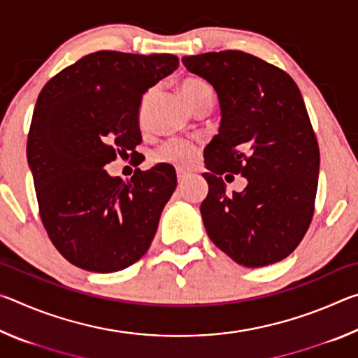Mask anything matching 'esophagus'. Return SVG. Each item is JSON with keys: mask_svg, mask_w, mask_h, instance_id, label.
Masks as SVG:
<instances>
[{"mask_svg": "<svg viewBox=\"0 0 358 358\" xmlns=\"http://www.w3.org/2000/svg\"><path fill=\"white\" fill-rule=\"evenodd\" d=\"M191 177V173H187L185 171H177V178H178V183L183 185L185 181Z\"/></svg>", "mask_w": 358, "mask_h": 358, "instance_id": "34e87169", "label": "esophagus"}]
</instances>
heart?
Wrapping results in <instances>:
<instances>
[{
	"label": "heart",
	"mask_w": 358,
	"mask_h": 358,
	"mask_svg": "<svg viewBox=\"0 0 358 358\" xmlns=\"http://www.w3.org/2000/svg\"><path fill=\"white\" fill-rule=\"evenodd\" d=\"M181 93H183L185 99L194 110L205 104L213 106L215 102V90L211 88L208 82L199 77H186L180 85ZM153 90L145 94L141 104V120H143L145 112H147V106L150 101V96ZM199 150L194 143L185 141V138H169L162 145H159L153 153V161L161 162V164H171L177 167H189L194 161H196Z\"/></svg>",
	"instance_id": "1"
}]
</instances>
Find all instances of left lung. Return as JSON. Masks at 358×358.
<instances>
[{"label": "left lung", "instance_id": "left-lung-1", "mask_svg": "<svg viewBox=\"0 0 358 358\" xmlns=\"http://www.w3.org/2000/svg\"><path fill=\"white\" fill-rule=\"evenodd\" d=\"M186 69L213 85L220 134L205 148L208 194L201 205L210 240L235 262L265 266L286 259L314 215L319 143L294 78L241 50L185 57ZM243 174L241 193L220 177Z\"/></svg>", "mask_w": 358, "mask_h": 358}]
</instances>
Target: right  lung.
<instances>
[{
  "label": "right lung",
  "mask_w": 358,
  "mask_h": 358,
  "mask_svg": "<svg viewBox=\"0 0 358 358\" xmlns=\"http://www.w3.org/2000/svg\"><path fill=\"white\" fill-rule=\"evenodd\" d=\"M169 53L101 50L48 80L36 102L27 156L39 215L59 254L78 268L112 273L148 251L177 187L169 164L110 177L117 156L142 142L143 93L178 68Z\"/></svg>",
  "instance_id": "add662e5"
}]
</instances>
